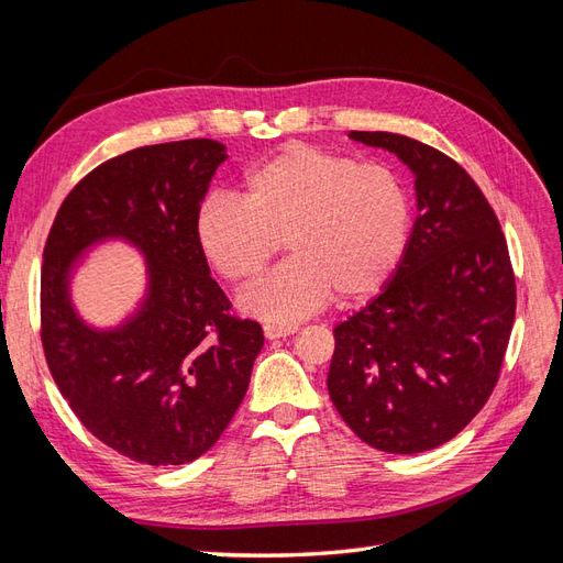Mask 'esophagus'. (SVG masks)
I'll list each match as a JSON object with an SVG mask.
<instances>
[{
  "label": "esophagus",
  "instance_id": "esophagus-1",
  "mask_svg": "<svg viewBox=\"0 0 563 563\" xmlns=\"http://www.w3.org/2000/svg\"><path fill=\"white\" fill-rule=\"evenodd\" d=\"M296 331H298V327H282V323H265V327H263V333H265L267 340L286 338V335H291Z\"/></svg>",
  "mask_w": 563,
  "mask_h": 563
}]
</instances>
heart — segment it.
Here are the masks:
<instances>
[{"label":"heart","instance_id":"b5f03b06","mask_svg":"<svg viewBox=\"0 0 563 563\" xmlns=\"http://www.w3.org/2000/svg\"><path fill=\"white\" fill-rule=\"evenodd\" d=\"M411 203L397 174L312 145H288L253 166L244 199L213 195L197 213V240L220 277L246 284L284 240L288 261L236 298L244 314L296 323L335 294L354 302L397 269Z\"/></svg>","mask_w":563,"mask_h":563}]
</instances>
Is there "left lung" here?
Segmentation results:
<instances>
[{"label":"left lung","mask_w":563,"mask_h":563,"mask_svg":"<svg viewBox=\"0 0 563 563\" xmlns=\"http://www.w3.org/2000/svg\"><path fill=\"white\" fill-rule=\"evenodd\" d=\"M413 174L416 220L397 269L333 329L329 395L352 432L385 453L446 444L498 383L517 291L496 213L444 152L408 135L350 131Z\"/></svg>","instance_id":"1"}]
</instances>
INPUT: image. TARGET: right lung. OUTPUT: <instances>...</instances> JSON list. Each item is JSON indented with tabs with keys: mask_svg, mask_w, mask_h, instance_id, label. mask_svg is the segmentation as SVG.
<instances>
[{
	"mask_svg": "<svg viewBox=\"0 0 563 563\" xmlns=\"http://www.w3.org/2000/svg\"><path fill=\"white\" fill-rule=\"evenodd\" d=\"M228 147L195 139L135 147L65 197L44 246L42 345L60 395L96 439L145 465L207 453L240 408L258 321L234 319L197 240V213ZM126 243L146 288L114 328L84 320L71 284L88 253Z\"/></svg>",
	"mask_w": 563,
	"mask_h": 563,
	"instance_id": "right-lung-1",
	"label": "right lung"
}]
</instances>
